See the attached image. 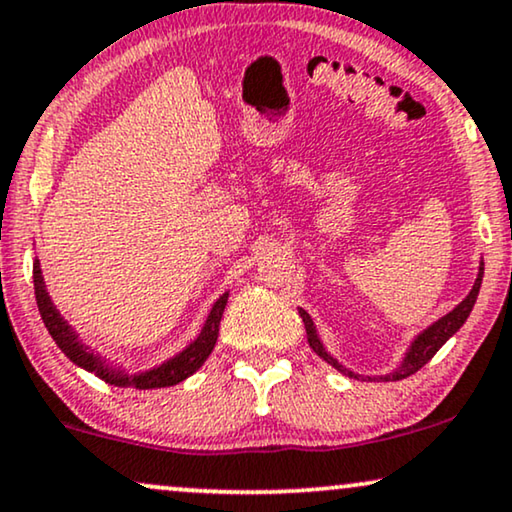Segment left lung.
I'll list each match as a JSON object with an SVG mask.
<instances>
[{
	"label": "left lung",
	"mask_w": 512,
	"mask_h": 512,
	"mask_svg": "<svg viewBox=\"0 0 512 512\" xmlns=\"http://www.w3.org/2000/svg\"><path fill=\"white\" fill-rule=\"evenodd\" d=\"M482 274H485V264H480L478 281H475L473 290H470V295H468L466 299H463V302H461L459 306H456L454 311H449L445 318H440L438 323H433L431 327H428L426 332H421L417 342L412 344L410 353H407L405 363L400 365L398 370H395L393 374H386V377H379V379H384V381L407 379V377H410V374L419 372L421 367H424V365L428 363V360H431V358L435 356V353H438V351L442 349V344H445L447 339L452 337L454 332L459 330V327H461L463 323H466V318L470 316V311H473V304H475V299H478V292H480V285H482ZM299 316H302V320H304V327H306V339H309V346H311V349L316 351L320 358L327 360V363H330L332 367H337L339 372H344V374H349V377H356V379H360L358 374L349 372V370H346V367L339 365L335 358L327 356L325 349H323V344H320V339H318V335H316V330H313V323H311L309 313L299 309ZM363 379H367V377H363Z\"/></svg>",
	"instance_id": "1"
}]
</instances>
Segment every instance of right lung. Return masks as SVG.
I'll list each match as a JSON object with an SVG mask.
<instances>
[{
  "mask_svg": "<svg viewBox=\"0 0 512 512\" xmlns=\"http://www.w3.org/2000/svg\"><path fill=\"white\" fill-rule=\"evenodd\" d=\"M32 278H34V297H37L39 313H42L46 330L51 332L53 342L60 346V351H63L65 356L72 360V363L84 367V370L98 372L102 379L109 381V384H131L133 388L175 386V384H180V381H185L189 374H194L196 370H199V367L206 363V358L215 349L217 335H220V320H222L224 306H227V297H229V295H222L220 299H217V304L213 306V311H210L206 325H203L201 337L196 339L194 344H189V349L182 351L180 356H175L173 360H168V363H163L161 367H156V370H152V372L138 374V377L128 379L119 372H109L107 367L102 365V360L98 356H93L91 351L84 349V346L77 342V335H74V332L70 330V325L60 318V313L53 309L51 299H49V295H46L42 269H39V264H34Z\"/></svg>",
  "mask_w": 512,
  "mask_h": 512,
  "instance_id": "right-lung-1",
  "label": "right lung"
}]
</instances>
